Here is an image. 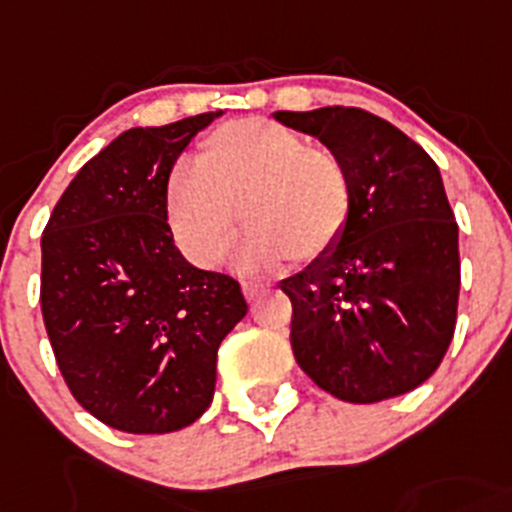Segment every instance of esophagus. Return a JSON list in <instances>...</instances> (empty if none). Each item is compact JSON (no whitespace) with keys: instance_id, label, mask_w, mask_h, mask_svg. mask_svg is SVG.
Segmentation results:
<instances>
[{"instance_id":"34e87169","label":"esophagus","mask_w":512,"mask_h":512,"mask_svg":"<svg viewBox=\"0 0 512 512\" xmlns=\"http://www.w3.org/2000/svg\"><path fill=\"white\" fill-rule=\"evenodd\" d=\"M262 288H265V285L257 283V280H245V283H242V293H245L247 300H255Z\"/></svg>"}]
</instances>
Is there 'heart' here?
I'll return each mask as SVG.
<instances>
[{
	"mask_svg": "<svg viewBox=\"0 0 512 512\" xmlns=\"http://www.w3.org/2000/svg\"><path fill=\"white\" fill-rule=\"evenodd\" d=\"M247 224L245 265L280 257L315 262L341 242L353 212V179L333 151L308 146L293 128L242 118L214 128L194 161L169 176L166 214L179 245L214 265L232 240L234 214Z\"/></svg>",
	"mask_w": 512,
	"mask_h": 512,
	"instance_id": "obj_1",
	"label": "heart"
}]
</instances>
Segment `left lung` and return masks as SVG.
Listing matches in <instances>:
<instances>
[{
	"mask_svg": "<svg viewBox=\"0 0 512 512\" xmlns=\"http://www.w3.org/2000/svg\"><path fill=\"white\" fill-rule=\"evenodd\" d=\"M346 164L353 212L326 257L283 280L300 369L341 401L417 389L442 364L457 323L460 247L437 164L361 108L278 111Z\"/></svg>",
	"mask_w": 512,
	"mask_h": 512,
	"instance_id": "8db88e82",
	"label": "left lung"
}]
</instances>
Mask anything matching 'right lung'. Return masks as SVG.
Returning <instances> with one entry per match:
<instances>
[{"mask_svg": "<svg viewBox=\"0 0 512 512\" xmlns=\"http://www.w3.org/2000/svg\"><path fill=\"white\" fill-rule=\"evenodd\" d=\"M219 113L131 128L75 174L42 232L40 305L85 412L166 434L212 404L217 348L245 318L240 283L181 257L166 222L179 154Z\"/></svg>", "mask_w": 512, "mask_h": 512, "instance_id": "obj_1", "label": "right lung"}]
</instances>
